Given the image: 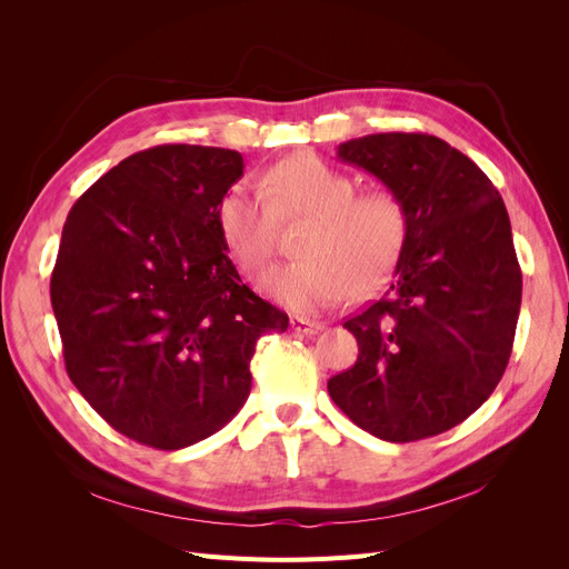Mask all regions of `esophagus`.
<instances>
[{"label":"esophagus","instance_id":"1","mask_svg":"<svg viewBox=\"0 0 569 569\" xmlns=\"http://www.w3.org/2000/svg\"><path fill=\"white\" fill-rule=\"evenodd\" d=\"M322 322L316 320H306V318H291V330L299 335H318L322 330Z\"/></svg>","mask_w":569,"mask_h":569}]
</instances>
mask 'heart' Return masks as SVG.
<instances>
[{"label": "heart", "mask_w": 569, "mask_h": 569, "mask_svg": "<svg viewBox=\"0 0 569 569\" xmlns=\"http://www.w3.org/2000/svg\"><path fill=\"white\" fill-rule=\"evenodd\" d=\"M258 194L234 187L218 206V232L232 263L261 272L278 249V226L308 218L295 263L266 272L258 289L297 313H316L370 291L399 261L408 234L401 194L387 184L356 189L353 176L313 153L270 166Z\"/></svg>", "instance_id": "obj_1"}]
</instances>
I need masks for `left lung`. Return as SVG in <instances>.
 Segmentation results:
<instances>
[{
	"label": "left lung",
	"instance_id": "8db88e82",
	"mask_svg": "<svg viewBox=\"0 0 569 569\" xmlns=\"http://www.w3.org/2000/svg\"><path fill=\"white\" fill-rule=\"evenodd\" d=\"M337 159L401 194L408 234L385 297L343 322L360 353L327 391L377 439L441 435L489 399L512 351L522 272L506 203L432 134H366Z\"/></svg>",
	"mask_w": 569,
	"mask_h": 569
}]
</instances>
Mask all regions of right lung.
Segmentation results:
<instances>
[{"label":"right lung","mask_w":569,"mask_h":569,"mask_svg":"<svg viewBox=\"0 0 569 569\" xmlns=\"http://www.w3.org/2000/svg\"><path fill=\"white\" fill-rule=\"evenodd\" d=\"M239 151L163 144L101 176L66 218L54 308L71 382L116 432L178 451L249 399V363L289 318L242 284L218 206Z\"/></svg>","instance_id":"obj_1"}]
</instances>
